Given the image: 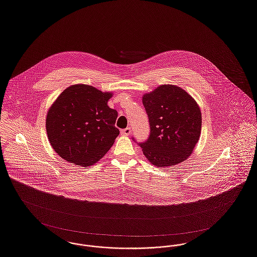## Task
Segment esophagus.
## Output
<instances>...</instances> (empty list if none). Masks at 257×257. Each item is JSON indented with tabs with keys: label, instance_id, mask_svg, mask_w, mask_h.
Listing matches in <instances>:
<instances>
[{
	"label": "esophagus",
	"instance_id": "1",
	"mask_svg": "<svg viewBox=\"0 0 257 257\" xmlns=\"http://www.w3.org/2000/svg\"><path fill=\"white\" fill-rule=\"evenodd\" d=\"M120 132H121V134L124 135V136H129V135L131 134V129H130L129 127H127V128H125L123 130H121Z\"/></svg>",
	"mask_w": 257,
	"mask_h": 257
}]
</instances>
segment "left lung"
<instances>
[{
	"mask_svg": "<svg viewBox=\"0 0 257 257\" xmlns=\"http://www.w3.org/2000/svg\"><path fill=\"white\" fill-rule=\"evenodd\" d=\"M150 123L148 140L140 144L145 158L157 167L183 163L192 154L202 129V113L195 99L171 84L143 96Z\"/></svg>",
	"mask_w": 257,
	"mask_h": 257,
	"instance_id": "obj_1",
	"label": "left lung"
}]
</instances>
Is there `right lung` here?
Returning <instances> with one entry per match:
<instances>
[{"mask_svg": "<svg viewBox=\"0 0 257 257\" xmlns=\"http://www.w3.org/2000/svg\"><path fill=\"white\" fill-rule=\"evenodd\" d=\"M113 94L90 85L75 84L52 103L46 129L53 150L63 160L88 167L110 150L119 135L114 126L117 112L108 106Z\"/></svg>", "mask_w": 257, "mask_h": 257, "instance_id": "add662e5", "label": "right lung"}]
</instances>
